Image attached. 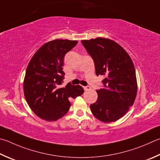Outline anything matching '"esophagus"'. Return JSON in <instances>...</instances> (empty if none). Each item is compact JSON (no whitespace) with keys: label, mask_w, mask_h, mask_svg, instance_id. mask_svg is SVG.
<instances>
[{"label":"esophagus","mask_w":160,"mask_h":160,"mask_svg":"<svg viewBox=\"0 0 160 160\" xmlns=\"http://www.w3.org/2000/svg\"><path fill=\"white\" fill-rule=\"evenodd\" d=\"M83 88H84V90H85V91H88V90H90V87L89 86H86V87H83Z\"/></svg>","instance_id":"1"}]
</instances>
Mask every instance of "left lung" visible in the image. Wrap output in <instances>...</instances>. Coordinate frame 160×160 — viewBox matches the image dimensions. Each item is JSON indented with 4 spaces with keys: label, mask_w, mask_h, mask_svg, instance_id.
<instances>
[{
    "label": "left lung",
    "mask_w": 160,
    "mask_h": 160,
    "mask_svg": "<svg viewBox=\"0 0 160 160\" xmlns=\"http://www.w3.org/2000/svg\"><path fill=\"white\" fill-rule=\"evenodd\" d=\"M81 42L94 60L96 74L104 77L103 88L97 90V101L90 105L92 114L103 122L117 121L133 106L137 94L132 60L118 43L110 39L97 38Z\"/></svg>",
    "instance_id": "1"
}]
</instances>
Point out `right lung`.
Returning a JSON list of instances; mask_svg holds the SVG:
<instances>
[{
	"instance_id": "add662e5",
	"label": "right lung",
	"mask_w": 160,
	"mask_h": 160,
	"mask_svg": "<svg viewBox=\"0 0 160 160\" xmlns=\"http://www.w3.org/2000/svg\"><path fill=\"white\" fill-rule=\"evenodd\" d=\"M77 40L57 39L41 46L28 63L24 80V93L28 105L42 120L52 122L68 111L71 98L81 96L80 85H61L64 76L66 54L77 45Z\"/></svg>"
}]
</instances>
